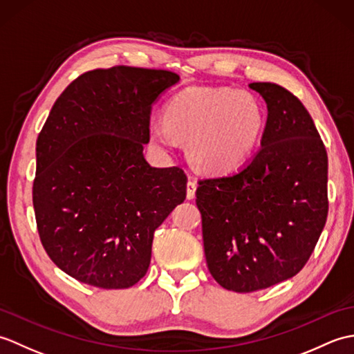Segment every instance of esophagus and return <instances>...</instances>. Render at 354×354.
<instances>
[{"label": "esophagus", "mask_w": 354, "mask_h": 354, "mask_svg": "<svg viewBox=\"0 0 354 354\" xmlns=\"http://www.w3.org/2000/svg\"><path fill=\"white\" fill-rule=\"evenodd\" d=\"M196 196V181L193 176H189V183H187V199L192 201Z\"/></svg>", "instance_id": "obj_1"}]
</instances>
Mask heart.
<instances>
[{
	"instance_id": "heart-1",
	"label": "heart",
	"mask_w": 354,
	"mask_h": 354,
	"mask_svg": "<svg viewBox=\"0 0 354 354\" xmlns=\"http://www.w3.org/2000/svg\"><path fill=\"white\" fill-rule=\"evenodd\" d=\"M261 129L263 111L252 95L232 88H189L170 100L165 118L150 122V138L164 149L184 138L194 164L223 171L250 156Z\"/></svg>"
}]
</instances>
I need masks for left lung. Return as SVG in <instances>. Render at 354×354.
I'll return each instance as SVG.
<instances>
[{"instance_id": "1", "label": "left lung", "mask_w": 354, "mask_h": 354, "mask_svg": "<svg viewBox=\"0 0 354 354\" xmlns=\"http://www.w3.org/2000/svg\"><path fill=\"white\" fill-rule=\"evenodd\" d=\"M250 88L268 106L260 150L234 173L201 179L196 190L209 274L240 293L297 275L328 213V160L310 114L280 85Z\"/></svg>"}]
</instances>
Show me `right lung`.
I'll list each match as a JSON object with an SVG mask.
<instances>
[{
    "label": "right lung",
    "mask_w": 354,
    "mask_h": 354,
    "mask_svg": "<svg viewBox=\"0 0 354 354\" xmlns=\"http://www.w3.org/2000/svg\"><path fill=\"white\" fill-rule=\"evenodd\" d=\"M176 73L118 65L84 73L53 104L36 141L33 207L45 252L102 289L146 275L153 232L187 194L181 167H152L150 111Z\"/></svg>",
    "instance_id": "add662e5"
}]
</instances>
